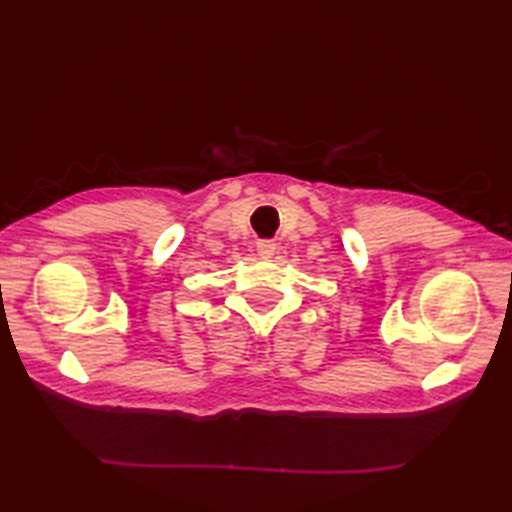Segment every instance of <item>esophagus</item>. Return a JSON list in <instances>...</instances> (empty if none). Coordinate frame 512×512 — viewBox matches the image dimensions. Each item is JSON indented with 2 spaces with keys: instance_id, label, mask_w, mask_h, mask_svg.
<instances>
[{
  "instance_id": "obj_1",
  "label": "esophagus",
  "mask_w": 512,
  "mask_h": 512,
  "mask_svg": "<svg viewBox=\"0 0 512 512\" xmlns=\"http://www.w3.org/2000/svg\"><path fill=\"white\" fill-rule=\"evenodd\" d=\"M257 253L262 255L264 259L273 257V255L277 253V244H275V242H259V244H257Z\"/></svg>"
}]
</instances>
